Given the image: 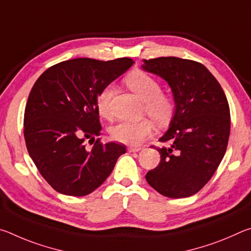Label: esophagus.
<instances>
[{"mask_svg":"<svg viewBox=\"0 0 251 251\" xmlns=\"http://www.w3.org/2000/svg\"><path fill=\"white\" fill-rule=\"evenodd\" d=\"M142 150V147H138V146H128L127 148V151L129 152H136V151H139Z\"/></svg>","mask_w":251,"mask_h":251,"instance_id":"34e87169","label":"esophagus"}]
</instances>
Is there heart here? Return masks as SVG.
<instances>
[{"mask_svg": "<svg viewBox=\"0 0 251 251\" xmlns=\"http://www.w3.org/2000/svg\"><path fill=\"white\" fill-rule=\"evenodd\" d=\"M126 84L139 99L145 101V110L158 124H166L171 120L175 105L171 97L161 94L160 84L152 76L144 72H134L127 76ZM114 86L108 85L100 92L96 107L100 115L110 117V101ZM154 129L151 121L144 118L137 122H121L110 128V136L115 141L126 145L138 146L145 141Z\"/></svg>", "mask_w": 251, "mask_h": 251, "instance_id": "1", "label": "heart"}]
</instances>
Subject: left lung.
Masks as SVG:
<instances>
[{"instance_id":"8db88e82","label":"left lung","mask_w":251,"mask_h":251,"mask_svg":"<svg viewBox=\"0 0 251 251\" xmlns=\"http://www.w3.org/2000/svg\"><path fill=\"white\" fill-rule=\"evenodd\" d=\"M142 69L171 87L175 112L157 148L158 166L146 174L152 188L169 198L193 196L218 168L227 150L230 112L218 80L201 63L179 57L144 59Z\"/></svg>"}]
</instances>
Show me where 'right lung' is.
Masks as SVG:
<instances>
[{"label": "right lung", "mask_w": 251, "mask_h": 251, "mask_svg": "<svg viewBox=\"0 0 251 251\" xmlns=\"http://www.w3.org/2000/svg\"><path fill=\"white\" fill-rule=\"evenodd\" d=\"M134 64L74 58L46 70L32 87L24 113V138L29 157L59 194L86 196L113 172L126 146L97 139L91 151L84 141L101 129L96 100L104 87Z\"/></svg>", "instance_id": "1"}]
</instances>
